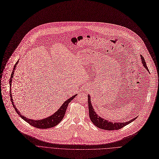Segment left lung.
<instances>
[{
  "label": "left lung",
  "instance_id": "1",
  "mask_svg": "<svg viewBox=\"0 0 159 159\" xmlns=\"http://www.w3.org/2000/svg\"><path fill=\"white\" fill-rule=\"evenodd\" d=\"M141 59H142V63L143 65V66L145 67V69L148 70V66L146 65V63L145 61V59L143 58V56H141ZM88 105H89V117L90 118V120L92 121V122L98 127L100 129H105V130H109V131H112V130H118L121 128H122L123 127H125L126 125L130 124L133 121H134L136 118L129 120V122H109L108 120H105L100 116H98L96 112L94 110L93 107L92 106L91 102H90V98L89 95L88 96Z\"/></svg>",
  "mask_w": 159,
  "mask_h": 159
}]
</instances>
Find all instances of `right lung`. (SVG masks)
I'll return each instance as SVG.
<instances>
[{
    "label": "right lung",
    "instance_id": "obj_1",
    "mask_svg": "<svg viewBox=\"0 0 159 159\" xmlns=\"http://www.w3.org/2000/svg\"><path fill=\"white\" fill-rule=\"evenodd\" d=\"M18 63V61H17V63L15 64V66L13 67V72H11V75L10 77V85L11 87V81H12V78L13 76V72L15 69H16V67L17 64ZM11 87H10V98H11V101L12 103V105H13V107L16 110V111L18 113V115H19V116L23 119L24 120H25L26 122H28L29 124L31 125L32 126H34L35 127L37 128H39V129H48V128H51L53 127H55L56 125H57L62 120V119L63 118L65 115V112L66 110V108L68 107V105L69 103L72 100V99L75 98V96H76V95H74V96L69 98L66 102H65V103L61 105L60 108L58 109V111L57 112H56L54 115H52V116L44 118L43 120H31L27 118L26 117H25L23 115H21L20 112L17 111V108L15 107V105H13V98H12V95L11 94Z\"/></svg>",
    "mask_w": 159,
    "mask_h": 159
}]
</instances>
